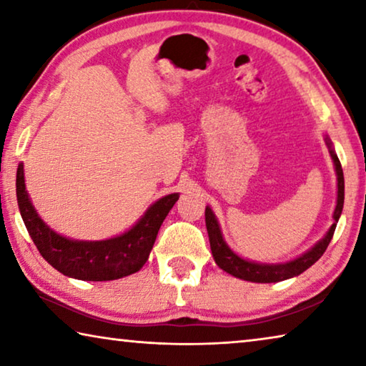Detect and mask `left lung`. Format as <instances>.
<instances>
[{"mask_svg":"<svg viewBox=\"0 0 366 366\" xmlns=\"http://www.w3.org/2000/svg\"><path fill=\"white\" fill-rule=\"evenodd\" d=\"M326 145L330 147L331 158L334 161V166H336V176H337V205L334 209V222L330 227V231L320 242L315 244L308 252L303 253L299 258L290 259L287 263H277V264H264V263H255L249 262V259L240 258L239 255L229 249L227 244L222 239L221 229L218 224V219H216L214 213L212 208L207 207L205 209V222H207V231L209 237V247H212V253L216 264L219 266L221 269H224L229 274H232L239 280L244 281H252V282H280L284 280H289V277L299 276L303 271L308 269L313 263H317L321 258V255L326 252L327 245H330L334 231H336V224L340 218V213H342L344 207V172L342 166H340V161L337 154L334 153L330 139L326 137Z\"/></svg>","mask_w":366,"mask_h":366,"instance_id":"8db88e82","label":"left lung"}]
</instances>
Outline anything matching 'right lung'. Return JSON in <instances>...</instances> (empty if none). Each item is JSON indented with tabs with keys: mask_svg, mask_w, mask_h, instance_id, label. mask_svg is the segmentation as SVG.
I'll return each mask as SVG.
<instances>
[{
	"mask_svg": "<svg viewBox=\"0 0 366 366\" xmlns=\"http://www.w3.org/2000/svg\"><path fill=\"white\" fill-rule=\"evenodd\" d=\"M16 195L24 224L40 255L54 269L80 281H113L137 272L148 259L159 227L179 198V194L159 198L127 232L89 242L63 237L43 222L26 190L22 164L17 168Z\"/></svg>",
	"mask_w": 366,
	"mask_h": 366,
	"instance_id": "obj_1",
	"label": "right lung"
}]
</instances>
